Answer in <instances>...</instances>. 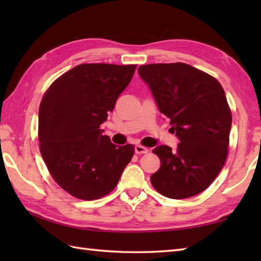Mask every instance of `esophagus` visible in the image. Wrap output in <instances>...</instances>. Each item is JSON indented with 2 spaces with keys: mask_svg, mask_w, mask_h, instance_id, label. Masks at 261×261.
<instances>
[{
  "mask_svg": "<svg viewBox=\"0 0 261 261\" xmlns=\"http://www.w3.org/2000/svg\"><path fill=\"white\" fill-rule=\"evenodd\" d=\"M135 151H136V153H138V154H141V153H147L149 150H148V148H146V147L140 146V145H137V146L135 147Z\"/></svg>",
  "mask_w": 261,
  "mask_h": 261,
  "instance_id": "1",
  "label": "esophagus"
}]
</instances>
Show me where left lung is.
I'll return each mask as SVG.
<instances>
[{
    "label": "left lung",
    "mask_w": 261,
    "mask_h": 261,
    "mask_svg": "<svg viewBox=\"0 0 261 261\" xmlns=\"http://www.w3.org/2000/svg\"><path fill=\"white\" fill-rule=\"evenodd\" d=\"M138 73L179 140L176 150L164 145L152 150L160 168L151 184L169 198L197 195L212 184L228 156L232 114L223 87L184 63L142 65Z\"/></svg>",
    "instance_id": "1"
}]
</instances>
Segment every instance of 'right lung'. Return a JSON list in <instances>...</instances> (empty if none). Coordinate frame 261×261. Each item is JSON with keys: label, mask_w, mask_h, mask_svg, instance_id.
Returning a JSON list of instances; mask_svg holds the SVG:
<instances>
[{"label": "right lung", "mask_w": 261, "mask_h": 261, "mask_svg": "<svg viewBox=\"0 0 261 261\" xmlns=\"http://www.w3.org/2000/svg\"><path fill=\"white\" fill-rule=\"evenodd\" d=\"M136 65L82 64L55 81L39 108L40 152L70 195L93 201L114 190L135 146H115L99 129Z\"/></svg>", "instance_id": "right-lung-1"}]
</instances>
